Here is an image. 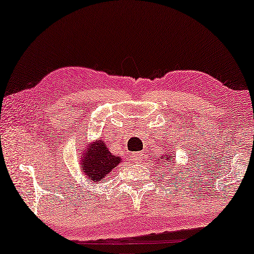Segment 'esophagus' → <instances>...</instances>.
I'll use <instances>...</instances> for the list:
<instances>
[{"label":"esophagus","mask_w":254,"mask_h":254,"mask_svg":"<svg viewBox=\"0 0 254 254\" xmlns=\"http://www.w3.org/2000/svg\"><path fill=\"white\" fill-rule=\"evenodd\" d=\"M143 154L142 152H135V154H133V156H131V159H133V162L135 163H141L142 161H143Z\"/></svg>","instance_id":"esophagus-1"}]
</instances>
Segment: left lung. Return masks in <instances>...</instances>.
Returning a JSON list of instances; mask_svg holds the SVG:
<instances>
[{
  "mask_svg": "<svg viewBox=\"0 0 254 254\" xmlns=\"http://www.w3.org/2000/svg\"><path fill=\"white\" fill-rule=\"evenodd\" d=\"M171 158H172V156H171ZM166 159H168V162H170V159H169V158H166ZM158 161H159V159H158ZM170 171H171V170H170Z\"/></svg>",
  "mask_w": 254,
  "mask_h": 254,
  "instance_id": "1",
  "label": "left lung"
}]
</instances>
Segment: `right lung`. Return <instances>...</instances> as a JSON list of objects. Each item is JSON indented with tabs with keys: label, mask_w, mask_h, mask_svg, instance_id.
<instances>
[{
	"label": "right lung",
	"mask_w": 254,
	"mask_h": 254,
	"mask_svg": "<svg viewBox=\"0 0 254 254\" xmlns=\"http://www.w3.org/2000/svg\"><path fill=\"white\" fill-rule=\"evenodd\" d=\"M106 143L98 141L88 149L85 157L82 158V171L86 176V179L92 182H100L109 173L117 168L121 159L116 157L106 148ZM83 157V156H82Z\"/></svg>",
	"instance_id": "add662e5"
}]
</instances>
